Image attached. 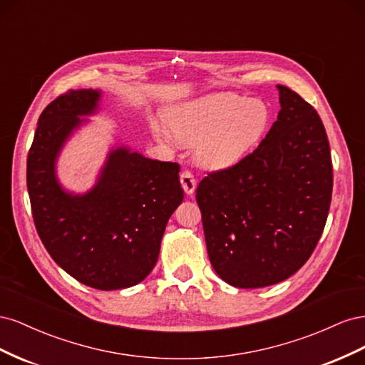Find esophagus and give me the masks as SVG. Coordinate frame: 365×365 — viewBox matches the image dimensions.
Wrapping results in <instances>:
<instances>
[{
    "label": "esophagus",
    "mask_w": 365,
    "mask_h": 365,
    "mask_svg": "<svg viewBox=\"0 0 365 365\" xmlns=\"http://www.w3.org/2000/svg\"><path fill=\"white\" fill-rule=\"evenodd\" d=\"M180 181H181V185L182 189L187 195H193L195 193V189H196V180L195 176L190 173V172H182L180 175Z\"/></svg>",
    "instance_id": "obj_1"
}]
</instances>
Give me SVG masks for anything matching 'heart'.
Masks as SVG:
<instances>
[{"instance_id": "1", "label": "heart", "mask_w": 365, "mask_h": 365, "mask_svg": "<svg viewBox=\"0 0 365 365\" xmlns=\"http://www.w3.org/2000/svg\"><path fill=\"white\" fill-rule=\"evenodd\" d=\"M271 114L257 98L237 94H208L175 105L165 115L168 130L152 126L164 141L170 135L184 145H195L202 168L224 170L239 164L267 134Z\"/></svg>"}]
</instances>
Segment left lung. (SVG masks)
<instances>
[{
	"label": "left lung",
	"mask_w": 365,
	"mask_h": 365,
	"mask_svg": "<svg viewBox=\"0 0 365 365\" xmlns=\"http://www.w3.org/2000/svg\"><path fill=\"white\" fill-rule=\"evenodd\" d=\"M280 111L251 155L210 173L196 189L216 274L242 289L289 279L311 257L332 200V160L323 121L277 85Z\"/></svg>",
	"instance_id": "1"
}]
</instances>
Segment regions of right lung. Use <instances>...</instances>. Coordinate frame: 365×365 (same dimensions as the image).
Listing matches in <instances>:
<instances>
[{"mask_svg":"<svg viewBox=\"0 0 365 365\" xmlns=\"http://www.w3.org/2000/svg\"><path fill=\"white\" fill-rule=\"evenodd\" d=\"M102 90L63 94L43 109L27 158L38 235L59 267L90 288L115 291L145 280L160 256L169 217L182 200L180 165L113 145L91 189L59 180L65 145L98 114Z\"/></svg>","mask_w":365,"mask_h":365,"instance_id":"obj_1","label":"right lung"}]
</instances>
